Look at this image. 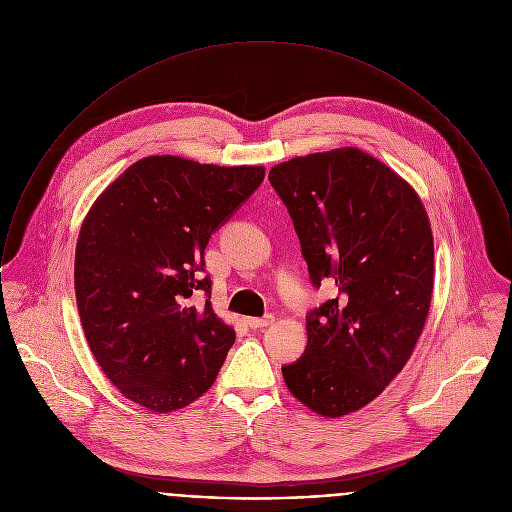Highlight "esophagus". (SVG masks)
<instances>
[{
  "mask_svg": "<svg viewBox=\"0 0 512 512\" xmlns=\"http://www.w3.org/2000/svg\"><path fill=\"white\" fill-rule=\"evenodd\" d=\"M273 320H275V316H273V314H267V316H263V318H247L245 322H247L249 328H265V326L273 324Z\"/></svg>",
  "mask_w": 512,
  "mask_h": 512,
  "instance_id": "1",
  "label": "esophagus"
}]
</instances>
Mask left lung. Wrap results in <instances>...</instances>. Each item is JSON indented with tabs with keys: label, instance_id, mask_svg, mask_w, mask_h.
Returning <instances> with one entry per match:
<instances>
[{
	"label": "left lung",
	"instance_id": "left-lung-1",
	"mask_svg": "<svg viewBox=\"0 0 512 512\" xmlns=\"http://www.w3.org/2000/svg\"><path fill=\"white\" fill-rule=\"evenodd\" d=\"M312 285L336 297L307 318L305 354L283 366L289 392L322 417L378 398L423 332L433 293V235L415 190L358 148L277 164Z\"/></svg>",
	"mask_w": 512,
	"mask_h": 512
}]
</instances>
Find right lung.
<instances>
[{"label": "right lung", "instance_id": "obj_1", "mask_svg": "<svg viewBox=\"0 0 512 512\" xmlns=\"http://www.w3.org/2000/svg\"><path fill=\"white\" fill-rule=\"evenodd\" d=\"M263 166L148 156L89 209L75 251V295L93 356L142 408H186L211 388L235 330L211 308V233L263 182ZM204 292L208 301L194 306Z\"/></svg>", "mask_w": 512, "mask_h": 512}]
</instances>
